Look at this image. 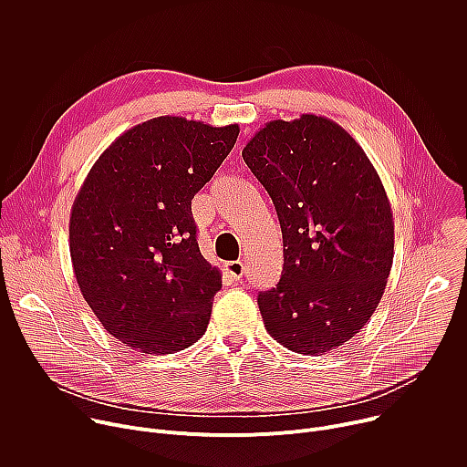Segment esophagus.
<instances>
[{
    "mask_svg": "<svg viewBox=\"0 0 467 467\" xmlns=\"http://www.w3.org/2000/svg\"><path fill=\"white\" fill-rule=\"evenodd\" d=\"M225 272L233 277V279H236V281H240L242 277H244V274H245V268H244V262H240V260H233V262H225Z\"/></svg>",
    "mask_w": 467,
    "mask_h": 467,
    "instance_id": "34e87169",
    "label": "esophagus"
}]
</instances>
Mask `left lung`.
Listing matches in <instances>:
<instances>
[{"mask_svg": "<svg viewBox=\"0 0 467 467\" xmlns=\"http://www.w3.org/2000/svg\"><path fill=\"white\" fill-rule=\"evenodd\" d=\"M242 157L283 231L281 281L258 294L265 330L299 355L338 349L373 316L393 262L377 170L342 125L316 114L268 121Z\"/></svg>", "mask_w": 467, "mask_h": 467, "instance_id": "obj_1", "label": "left lung"}]
</instances>
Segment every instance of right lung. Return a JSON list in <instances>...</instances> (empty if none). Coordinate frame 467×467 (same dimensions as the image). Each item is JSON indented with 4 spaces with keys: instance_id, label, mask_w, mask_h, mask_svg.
<instances>
[{
    "instance_id": "add662e5",
    "label": "right lung",
    "mask_w": 467,
    "mask_h": 467,
    "mask_svg": "<svg viewBox=\"0 0 467 467\" xmlns=\"http://www.w3.org/2000/svg\"><path fill=\"white\" fill-rule=\"evenodd\" d=\"M238 132L159 116L125 130L88 171L70 216L74 274L127 348L168 355L205 335L222 274L199 251L192 199Z\"/></svg>"
}]
</instances>
